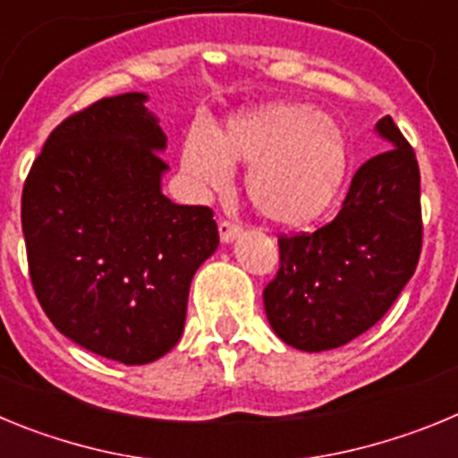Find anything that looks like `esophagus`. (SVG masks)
Returning a JSON list of instances; mask_svg holds the SVG:
<instances>
[{"label":"esophagus","mask_w":458,"mask_h":458,"mask_svg":"<svg viewBox=\"0 0 458 458\" xmlns=\"http://www.w3.org/2000/svg\"><path fill=\"white\" fill-rule=\"evenodd\" d=\"M217 229H220L222 242H232V241H236L238 236H241V225H236V222L220 220Z\"/></svg>","instance_id":"obj_1"}]
</instances>
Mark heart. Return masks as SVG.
<instances>
[{"label": "heart", "mask_w": 458, "mask_h": 458, "mask_svg": "<svg viewBox=\"0 0 458 458\" xmlns=\"http://www.w3.org/2000/svg\"><path fill=\"white\" fill-rule=\"evenodd\" d=\"M181 165L204 192H220L229 169L248 167L245 194L259 216L279 226H305L342 192L351 147L333 114L273 103L232 116L213 135L190 131Z\"/></svg>", "instance_id": "heart-1"}]
</instances>
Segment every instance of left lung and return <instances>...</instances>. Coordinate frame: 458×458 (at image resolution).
<instances>
[{
  "label": "left lung",
  "instance_id": "8db88e82",
  "mask_svg": "<svg viewBox=\"0 0 458 458\" xmlns=\"http://www.w3.org/2000/svg\"><path fill=\"white\" fill-rule=\"evenodd\" d=\"M390 144L355 172L342 208L314 233L279 236V270L264 289L270 327L293 349L330 351L386 317L422 252L420 167L392 116Z\"/></svg>",
  "mask_w": 458,
  "mask_h": 458
}]
</instances>
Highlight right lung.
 I'll list each match as a JSON object with an SVG mask.
<instances>
[{"label":"right lung","mask_w":458,"mask_h":458,"mask_svg":"<svg viewBox=\"0 0 458 458\" xmlns=\"http://www.w3.org/2000/svg\"><path fill=\"white\" fill-rule=\"evenodd\" d=\"M147 98L121 93L62 121L22 188L40 307L71 342L123 365L176 346L190 282L220 242L208 206L163 194L167 137Z\"/></svg>","instance_id":"1"}]
</instances>
